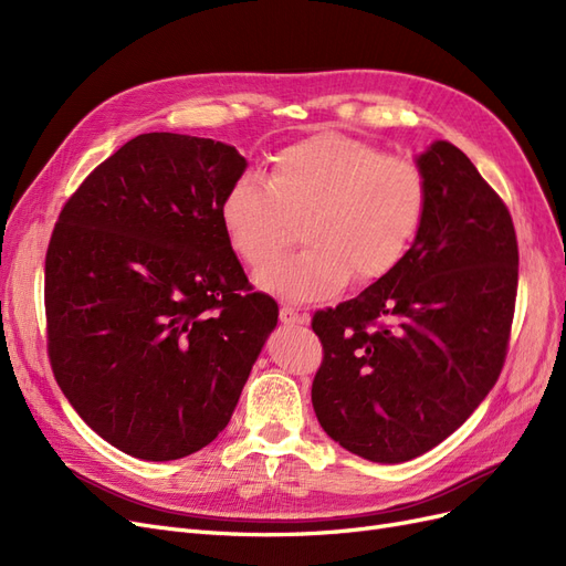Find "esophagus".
<instances>
[{"mask_svg": "<svg viewBox=\"0 0 566 566\" xmlns=\"http://www.w3.org/2000/svg\"><path fill=\"white\" fill-rule=\"evenodd\" d=\"M279 318H281L283 325H306V323H310V316L300 314L297 310H293V306H281Z\"/></svg>", "mask_w": 566, "mask_h": 566, "instance_id": "obj_1", "label": "esophagus"}]
</instances>
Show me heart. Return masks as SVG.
Here are the masks:
<instances>
[{"label": "heart", "mask_w": 566, "mask_h": 566, "mask_svg": "<svg viewBox=\"0 0 566 566\" xmlns=\"http://www.w3.org/2000/svg\"><path fill=\"white\" fill-rule=\"evenodd\" d=\"M427 208L420 169L337 132H321L279 150L266 184L235 179L219 202L231 250L260 266L301 221L307 248L262 266L254 283L290 302L337 295L352 279L380 281L413 245Z\"/></svg>", "instance_id": "1"}]
</instances>
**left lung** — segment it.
Masks as SVG:
<instances>
[{
	"mask_svg": "<svg viewBox=\"0 0 566 566\" xmlns=\"http://www.w3.org/2000/svg\"><path fill=\"white\" fill-rule=\"evenodd\" d=\"M427 208L403 262L318 312L321 427L370 462L413 460L486 399L505 361L517 297V235L503 200L449 142L416 156Z\"/></svg>",
	"mask_w": 566,
	"mask_h": 566,
	"instance_id": "obj_1",
	"label": "left lung"
}]
</instances>
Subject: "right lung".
<instances>
[{
    "instance_id": "1",
    "label": "right lung",
    "mask_w": 566,
    "mask_h": 566,
    "mask_svg": "<svg viewBox=\"0 0 566 566\" xmlns=\"http://www.w3.org/2000/svg\"><path fill=\"white\" fill-rule=\"evenodd\" d=\"M248 160L139 134L65 202L44 264L49 358L77 416L127 455L177 460L229 424L279 304L248 293L219 202Z\"/></svg>"
}]
</instances>
